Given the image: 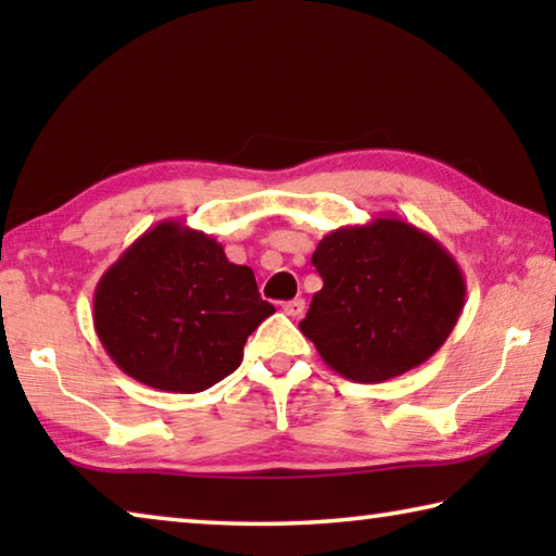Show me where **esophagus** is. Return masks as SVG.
<instances>
[{"label": "esophagus", "instance_id": "esophagus-1", "mask_svg": "<svg viewBox=\"0 0 556 556\" xmlns=\"http://www.w3.org/2000/svg\"><path fill=\"white\" fill-rule=\"evenodd\" d=\"M281 308H285L287 316L299 318L301 314H304L306 304H304V299H291V301H285V304H281Z\"/></svg>", "mask_w": 556, "mask_h": 556}]
</instances>
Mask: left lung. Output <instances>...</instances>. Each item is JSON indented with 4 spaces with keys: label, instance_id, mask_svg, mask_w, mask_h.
<instances>
[{
    "label": "left lung",
    "instance_id": "left-lung-1",
    "mask_svg": "<svg viewBox=\"0 0 556 556\" xmlns=\"http://www.w3.org/2000/svg\"><path fill=\"white\" fill-rule=\"evenodd\" d=\"M312 265L324 287L299 328L353 382H384L429 361L466 304L454 255L397 215L328 232Z\"/></svg>",
    "mask_w": 556,
    "mask_h": 556
}]
</instances>
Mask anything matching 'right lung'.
Instances as JSON below:
<instances>
[{"label":"right lung","instance_id":"right-lung-1","mask_svg":"<svg viewBox=\"0 0 556 556\" xmlns=\"http://www.w3.org/2000/svg\"><path fill=\"white\" fill-rule=\"evenodd\" d=\"M275 314L255 271L181 220H162L100 277L92 324L122 372L154 390L193 394L240 368L248 336Z\"/></svg>","mask_w":556,"mask_h":556}]
</instances>
